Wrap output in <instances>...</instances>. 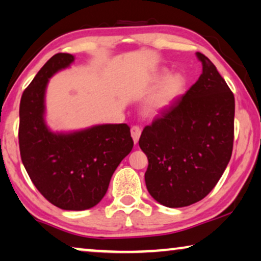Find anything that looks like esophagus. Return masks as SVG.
<instances>
[{
    "instance_id": "1",
    "label": "esophagus",
    "mask_w": 261,
    "mask_h": 261,
    "mask_svg": "<svg viewBox=\"0 0 261 261\" xmlns=\"http://www.w3.org/2000/svg\"><path fill=\"white\" fill-rule=\"evenodd\" d=\"M130 134H132V138H133L134 143H138L140 135H141V128L139 126H133L130 128Z\"/></svg>"
}]
</instances>
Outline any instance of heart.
<instances>
[{"label":"heart","instance_id":"b5f03b06","mask_svg":"<svg viewBox=\"0 0 261 261\" xmlns=\"http://www.w3.org/2000/svg\"><path fill=\"white\" fill-rule=\"evenodd\" d=\"M185 87V77L180 74H174L167 77L158 89L148 105L149 112L156 113L168 107L174 101Z\"/></svg>","mask_w":261,"mask_h":261}]
</instances>
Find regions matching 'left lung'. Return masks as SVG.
<instances>
[{
	"label": "left lung",
	"instance_id": "left-lung-1",
	"mask_svg": "<svg viewBox=\"0 0 261 261\" xmlns=\"http://www.w3.org/2000/svg\"><path fill=\"white\" fill-rule=\"evenodd\" d=\"M198 81L143 128L149 194L167 207L190 206L218 184L232 155L234 95L208 58Z\"/></svg>",
	"mask_w": 261,
	"mask_h": 261
}]
</instances>
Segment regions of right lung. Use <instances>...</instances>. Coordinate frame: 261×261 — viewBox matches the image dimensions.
I'll list each match as a JSON object with an SVG mask.
<instances>
[{
    "instance_id": "1",
    "label": "right lung",
    "mask_w": 261,
    "mask_h": 261,
    "mask_svg": "<svg viewBox=\"0 0 261 261\" xmlns=\"http://www.w3.org/2000/svg\"><path fill=\"white\" fill-rule=\"evenodd\" d=\"M74 61L55 54L24 89L20 102L18 145L22 162L37 191L67 211L97 205L113 173L133 148L126 123L100 124L71 134H54L44 123V90L48 79Z\"/></svg>"
}]
</instances>
